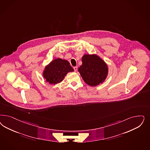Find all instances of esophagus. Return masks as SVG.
<instances>
[{"label":"esophagus","instance_id":"obj_1","mask_svg":"<svg viewBox=\"0 0 150 150\" xmlns=\"http://www.w3.org/2000/svg\"><path fill=\"white\" fill-rule=\"evenodd\" d=\"M73 69H74V72H76V71H77V67H73Z\"/></svg>","mask_w":150,"mask_h":150}]
</instances>
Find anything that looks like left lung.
Masks as SVG:
<instances>
[{
    "label": "left lung",
    "mask_w": 150,
    "mask_h": 150,
    "mask_svg": "<svg viewBox=\"0 0 150 150\" xmlns=\"http://www.w3.org/2000/svg\"><path fill=\"white\" fill-rule=\"evenodd\" d=\"M82 64L78 68L84 81L90 86L95 87L105 80L108 68L105 62L97 54H84Z\"/></svg>",
    "instance_id": "left-lung-1"
}]
</instances>
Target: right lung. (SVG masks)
<instances>
[{"instance_id":"add662e5","label":"right lung","mask_w":150,"mask_h":150,"mask_svg":"<svg viewBox=\"0 0 150 150\" xmlns=\"http://www.w3.org/2000/svg\"><path fill=\"white\" fill-rule=\"evenodd\" d=\"M74 69L67 60L57 58L45 67L43 77L46 82L51 84H56L62 82L68 73Z\"/></svg>"}]
</instances>
